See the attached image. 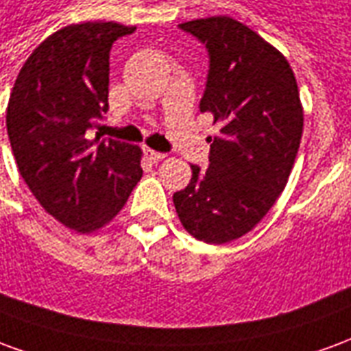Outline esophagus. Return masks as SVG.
I'll use <instances>...</instances> for the list:
<instances>
[{
    "label": "esophagus",
    "mask_w": 351,
    "mask_h": 351,
    "mask_svg": "<svg viewBox=\"0 0 351 351\" xmlns=\"http://www.w3.org/2000/svg\"><path fill=\"white\" fill-rule=\"evenodd\" d=\"M143 154H145L146 160L154 161V163H156V161H161L163 158H165V154L156 152V150H152V148H145V150H143Z\"/></svg>",
    "instance_id": "obj_1"
}]
</instances>
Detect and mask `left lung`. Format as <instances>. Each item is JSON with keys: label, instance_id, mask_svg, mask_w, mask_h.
<instances>
[{"label": "left lung", "instance_id": "obj_1", "mask_svg": "<svg viewBox=\"0 0 351 351\" xmlns=\"http://www.w3.org/2000/svg\"><path fill=\"white\" fill-rule=\"evenodd\" d=\"M208 50L210 69L201 112L220 135L208 169L173 195L184 229L206 244L231 243L263 220L284 191L301 145L302 105L284 54L229 16L180 24Z\"/></svg>", "mask_w": 351, "mask_h": 351}]
</instances>
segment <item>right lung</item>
Listing matches in <instances>:
<instances>
[{"instance_id": "add662e5", "label": "right lung", "mask_w": 351, "mask_h": 351, "mask_svg": "<svg viewBox=\"0 0 351 351\" xmlns=\"http://www.w3.org/2000/svg\"><path fill=\"white\" fill-rule=\"evenodd\" d=\"M135 26L71 24L49 35L14 80L7 133L19 171L65 228L93 233L122 210L143 176L138 146L90 138L108 110V52Z\"/></svg>"}]
</instances>
